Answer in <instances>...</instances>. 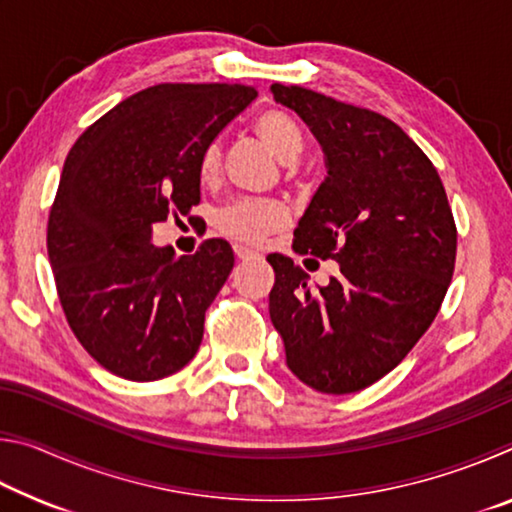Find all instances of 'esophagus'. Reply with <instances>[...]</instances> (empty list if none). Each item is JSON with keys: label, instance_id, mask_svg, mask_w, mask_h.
Segmentation results:
<instances>
[{"label": "esophagus", "instance_id": "esophagus-1", "mask_svg": "<svg viewBox=\"0 0 512 512\" xmlns=\"http://www.w3.org/2000/svg\"><path fill=\"white\" fill-rule=\"evenodd\" d=\"M235 255H237V259H253V257H257V253L255 250H250V248H246V246H235Z\"/></svg>", "mask_w": 512, "mask_h": 512}]
</instances>
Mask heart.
Returning a JSON list of instances; mask_svg holds the SVG:
<instances>
[{
    "label": "heart",
    "instance_id": "1",
    "mask_svg": "<svg viewBox=\"0 0 512 512\" xmlns=\"http://www.w3.org/2000/svg\"><path fill=\"white\" fill-rule=\"evenodd\" d=\"M257 133L284 162H293L302 153V131L287 112L268 110L257 119ZM221 167V144L210 142L198 158V176L203 180L214 178ZM289 221V212L280 201L273 198H237L221 207L216 225L225 235L241 244H259L273 230L282 228Z\"/></svg>",
    "mask_w": 512,
    "mask_h": 512
}]
</instances>
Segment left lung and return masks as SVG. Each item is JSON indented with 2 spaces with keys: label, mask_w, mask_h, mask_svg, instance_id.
<instances>
[{
  "label": "left lung",
  "mask_w": 512,
  "mask_h": 512,
  "mask_svg": "<svg viewBox=\"0 0 512 512\" xmlns=\"http://www.w3.org/2000/svg\"><path fill=\"white\" fill-rule=\"evenodd\" d=\"M327 158V178L293 232L300 255L341 273L311 289L291 257L268 255V309L293 375L345 395L388 375L436 318L456 264V223L424 151L379 112L273 83Z\"/></svg>",
  "instance_id": "obj_1"
}]
</instances>
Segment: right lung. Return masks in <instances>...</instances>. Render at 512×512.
I'll use <instances>...</instances> for the list:
<instances>
[{"instance_id": "right-lung-1", "label": "right lung", "mask_w": 512, "mask_h": 512, "mask_svg": "<svg viewBox=\"0 0 512 512\" xmlns=\"http://www.w3.org/2000/svg\"><path fill=\"white\" fill-rule=\"evenodd\" d=\"M255 97L253 85L160 83L117 103L69 149L47 253L69 327L112 375L153 381L194 359L235 255L228 241L205 239L176 257L151 244V228L198 205V158Z\"/></svg>"}]
</instances>
